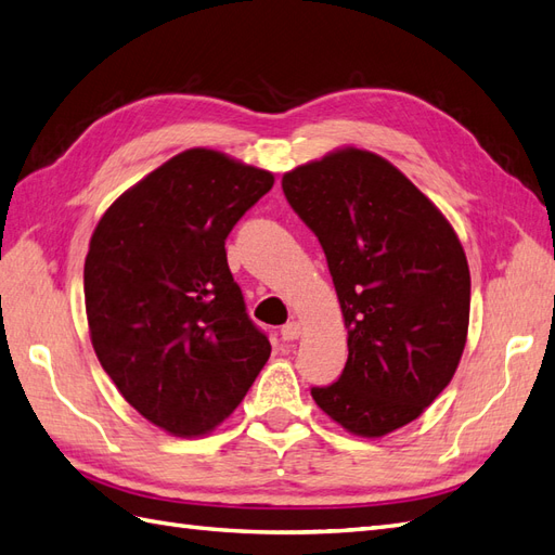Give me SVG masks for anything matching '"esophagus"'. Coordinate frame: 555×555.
I'll list each match as a JSON object with an SVG mask.
<instances>
[{
  "label": "esophagus",
  "mask_w": 555,
  "mask_h": 555,
  "mask_svg": "<svg viewBox=\"0 0 555 555\" xmlns=\"http://www.w3.org/2000/svg\"><path fill=\"white\" fill-rule=\"evenodd\" d=\"M280 336H282V339H285V341L299 339V336H301V324H299V322H287L285 327L280 330Z\"/></svg>",
  "instance_id": "obj_1"
}]
</instances>
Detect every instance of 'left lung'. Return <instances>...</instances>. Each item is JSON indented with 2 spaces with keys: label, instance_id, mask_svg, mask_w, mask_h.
Wrapping results in <instances>:
<instances>
[{
  "label": "left lung",
  "instance_id": "left-lung-1",
  "mask_svg": "<svg viewBox=\"0 0 555 555\" xmlns=\"http://www.w3.org/2000/svg\"><path fill=\"white\" fill-rule=\"evenodd\" d=\"M315 233L348 330L339 382L310 388L318 408L360 438L414 422L462 360L470 273L442 211L388 159L339 147L282 176Z\"/></svg>",
  "mask_w": 555,
  "mask_h": 555
}]
</instances>
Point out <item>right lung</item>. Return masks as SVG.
<instances>
[{
  "mask_svg": "<svg viewBox=\"0 0 555 555\" xmlns=\"http://www.w3.org/2000/svg\"><path fill=\"white\" fill-rule=\"evenodd\" d=\"M273 183L266 169L191 147L121 193L91 235L93 350L121 398L171 436L211 434L270 358L225 237Z\"/></svg>",
  "mask_w": 555,
  "mask_h": 555,
  "instance_id": "1",
  "label": "right lung"
}]
</instances>
